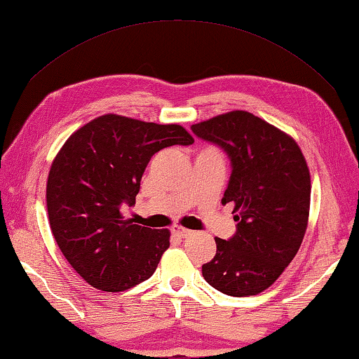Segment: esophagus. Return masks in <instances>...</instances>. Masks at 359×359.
Masks as SVG:
<instances>
[{"mask_svg": "<svg viewBox=\"0 0 359 359\" xmlns=\"http://www.w3.org/2000/svg\"><path fill=\"white\" fill-rule=\"evenodd\" d=\"M191 233H193L191 230H189V229H184V226H180V225H175V226H172V235H174V236L187 238V236H190Z\"/></svg>", "mask_w": 359, "mask_h": 359, "instance_id": "obj_1", "label": "esophagus"}]
</instances>
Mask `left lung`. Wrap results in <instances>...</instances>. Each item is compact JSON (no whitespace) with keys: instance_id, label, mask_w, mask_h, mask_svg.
<instances>
[{"instance_id":"8db88e82","label":"left lung","mask_w":359,"mask_h":359,"mask_svg":"<svg viewBox=\"0 0 359 359\" xmlns=\"http://www.w3.org/2000/svg\"><path fill=\"white\" fill-rule=\"evenodd\" d=\"M193 134L219 145L231 175L222 203H233L236 233L215 238L203 265L210 286L233 297L270 287L302 244L310 212V170L297 142L252 113L235 110L193 124Z\"/></svg>"}]
</instances>
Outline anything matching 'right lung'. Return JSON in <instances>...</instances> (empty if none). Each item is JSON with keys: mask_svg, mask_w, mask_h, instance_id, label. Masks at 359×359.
Segmentation results:
<instances>
[{"mask_svg": "<svg viewBox=\"0 0 359 359\" xmlns=\"http://www.w3.org/2000/svg\"><path fill=\"white\" fill-rule=\"evenodd\" d=\"M179 124L102 115L73 133L54 158L46 185L49 225L75 271L90 286L119 292L149 280L169 248V230L124 220L150 158L191 145Z\"/></svg>", "mask_w": 359, "mask_h": 359, "instance_id": "add662e5", "label": "right lung"}]
</instances>
